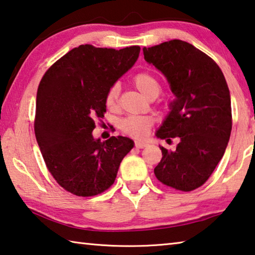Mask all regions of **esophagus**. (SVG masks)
Instances as JSON below:
<instances>
[{
  "label": "esophagus",
  "mask_w": 255,
  "mask_h": 255,
  "mask_svg": "<svg viewBox=\"0 0 255 255\" xmlns=\"http://www.w3.org/2000/svg\"><path fill=\"white\" fill-rule=\"evenodd\" d=\"M134 145H135L136 149H143V148H145V146L148 145V144H146L145 142H135Z\"/></svg>",
  "instance_id": "1"
}]
</instances>
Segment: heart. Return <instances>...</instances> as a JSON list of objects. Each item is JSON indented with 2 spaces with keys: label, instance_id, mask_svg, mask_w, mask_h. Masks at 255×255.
<instances>
[{
  "label": "heart",
  "instance_id": "heart-1",
  "mask_svg": "<svg viewBox=\"0 0 255 255\" xmlns=\"http://www.w3.org/2000/svg\"><path fill=\"white\" fill-rule=\"evenodd\" d=\"M136 88L143 94L145 97H157L161 92V83L155 77L153 74L148 71H141L136 74L133 78ZM121 92L120 83H114L111 85V87L107 89L105 95L106 105L114 109L118 105L119 97ZM153 120L150 116L146 115H130L121 121L119 127L121 131L125 134L141 139V137L148 134L150 128L152 127Z\"/></svg>",
  "mask_w": 255,
  "mask_h": 255
}]
</instances>
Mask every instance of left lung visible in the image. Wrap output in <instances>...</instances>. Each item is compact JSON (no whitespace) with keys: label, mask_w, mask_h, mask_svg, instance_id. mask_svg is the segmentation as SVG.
Returning a JSON list of instances; mask_svg holds the SVG:
<instances>
[{"label":"left lung","mask_w":255,"mask_h":255,"mask_svg":"<svg viewBox=\"0 0 255 255\" xmlns=\"http://www.w3.org/2000/svg\"><path fill=\"white\" fill-rule=\"evenodd\" d=\"M145 61L166 76L176 100L157 132L179 137L175 151L160 146L154 175L163 185L191 191L208 180L224 155L232 131L230 89L218 65L182 40L143 48Z\"/></svg>","instance_id":"left-lung-1"}]
</instances>
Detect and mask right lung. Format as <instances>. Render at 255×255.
Instances as JSON below:
<instances>
[{"label":"right lung","mask_w":255,"mask_h":255,"mask_svg":"<svg viewBox=\"0 0 255 255\" xmlns=\"http://www.w3.org/2000/svg\"><path fill=\"white\" fill-rule=\"evenodd\" d=\"M140 47L120 50L80 44L58 59L41 78L34 133L49 172L65 190L82 197L114 184L120 163L134 142L125 136L93 137L104 118L107 89L135 64Z\"/></svg>","instance_id":"1"}]
</instances>
